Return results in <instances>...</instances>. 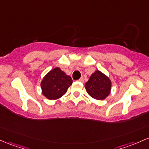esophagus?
<instances>
[{
	"mask_svg": "<svg viewBox=\"0 0 149 149\" xmlns=\"http://www.w3.org/2000/svg\"><path fill=\"white\" fill-rule=\"evenodd\" d=\"M78 81H79V82H83V78H79V79L78 80Z\"/></svg>",
	"mask_w": 149,
	"mask_h": 149,
	"instance_id": "esophagus-1",
	"label": "esophagus"
}]
</instances>
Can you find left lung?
<instances>
[{
  "label": "left lung",
  "instance_id": "left-lung-1",
  "mask_svg": "<svg viewBox=\"0 0 149 149\" xmlns=\"http://www.w3.org/2000/svg\"><path fill=\"white\" fill-rule=\"evenodd\" d=\"M85 88L88 95L93 98L101 100L109 95L111 90V81L102 72L96 71L86 83Z\"/></svg>",
  "mask_w": 149,
  "mask_h": 149
}]
</instances>
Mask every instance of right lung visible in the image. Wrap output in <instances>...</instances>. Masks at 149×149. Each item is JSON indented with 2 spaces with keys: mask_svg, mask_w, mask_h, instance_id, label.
<instances>
[{
  "mask_svg": "<svg viewBox=\"0 0 149 149\" xmlns=\"http://www.w3.org/2000/svg\"><path fill=\"white\" fill-rule=\"evenodd\" d=\"M72 83L71 78L56 67L49 72L42 80V94L49 100L58 99L67 92Z\"/></svg>",
  "mask_w": 149,
  "mask_h": 149,
  "instance_id": "add662e5",
  "label": "right lung"
}]
</instances>
